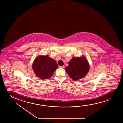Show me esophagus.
<instances>
[{
  "label": "esophagus",
  "mask_w": 123,
  "mask_h": 123,
  "mask_svg": "<svg viewBox=\"0 0 123 123\" xmlns=\"http://www.w3.org/2000/svg\"><path fill=\"white\" fill-rule=\"evenodd\" d=\"M64 67H65V66H59V68H63Z\"/></svg>",
  "instance_id": "34e87169"
}]
</instances>
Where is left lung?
Masks as SVG:
<instances>
[{"instance_id":"8db88e82","label":"left lung","mask_w":123,"mask_h":123,"mask_svg":"<svg viewBox=\"0 0 123 123\" xmlns=\"http://www.w3.org/2000/svg\"><path fill=\"white\" fill-rule=\"evenodd\" d=\"M66 72L73 80L76 81L84 77L89 72V65L84 56L73 57L66 67Z\"/></svg>"}]
</instances>
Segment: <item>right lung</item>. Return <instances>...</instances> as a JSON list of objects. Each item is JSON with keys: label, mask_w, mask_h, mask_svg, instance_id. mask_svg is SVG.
Masks as SVG:
<instances>
[{"label": "right lung", "mask_w": 123, "mask_h": 123, "mask_svg": "<svg viewBox=\"0 0 123 123\" xmlns=\"http://www.w3.org/2000/svg\"><path fill=\"white\" fill-rule=\"evenodd\" d=\"M32 67L37 77L45 80L52 76L58 65L55 61L49 56L40 55L34 60Z\"/></svg>", "instance_id": "obj_1"}]
</instances>
